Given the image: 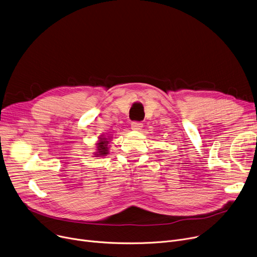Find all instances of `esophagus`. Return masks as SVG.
<instances>
[{
    "label": "esophagus",
    "mask_w": 257,
    "mask_h": 257,
    "mask_svg": "<svg viewBox=\"0 0 257 257\" xmlns=\"http://www.w3.org/2000/svg\"><path fill=\"white\" fill-rule=\"evenodd\" d=\"M143 127V124L141 121H132L131 123V129L133 130H141Z\"/></svg>",
    "instance_id": "34e87169"
}]
</instances>
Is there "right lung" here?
I'll return each instance as SVG.
<instances>
[{
	"instance_id": "1",
	"label": "right lung",
	"mask_w": 257,
	"mask_h": 257,
	"mask_svg": "<svg viewBox=\"0 0 257 257\" xmlns=\"http://www.w3.org/2000/svg\"><path fill=\"white\" fill-rule=\"evenodd\" d=\"M106 141H107V139H101V142L98 143L97 156H104L108 153V148H107L108 142H106Z\"/></svg>"
}]
</instances>
